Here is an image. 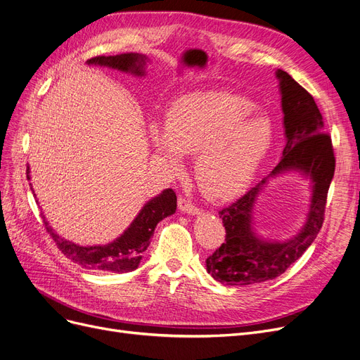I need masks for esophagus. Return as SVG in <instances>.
<instances>
[{"label":"esophagus","mask_w":360,"mask_h":360,"mask_svg":"<svg viewBox=\"0 0 360 360\" xmlns=\"http://www.w3.org/2000/svg\"><path fill=\"white\" fill-rule=\"evenodd\" d=\"M179 210L184 214H189V215H198L200 212L198 207L191 204V200L184 199V198H179Z\"/></svg>","instance_id":"1"}]
</instances>
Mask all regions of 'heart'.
Returning a JSON list of instances; mask_svg holds the SVG:
<instances>
[{"label": "heart", "mask_w": 360, "mask_h": 360, "mask_svg": "<svg viewBox=\"0 0 360 360\" xmlns=\"http://www.w3.org/2000/svg\"><path fill=\"white\" fill-rule=\"evenodd\" d=\"M254 102L232 93L184 96L150 125L155 152L172 171L181 156H195V177L208 199L232 200L245 193L273 143L269 118L252 113Z\"/></svg>", "instance_id": "heart-1"}]
</instances>
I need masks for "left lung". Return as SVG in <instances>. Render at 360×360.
Wrapping results in <instances>:
<instances>
[{
  "label": "left lung",
  "instance_id": "1",
  "mask_svg": "<svg viewBox=\"0 0 360 360\" xmlns=\"http://www.w3.org/2000/svg\"><path fill=\"white\" fill-rule=\"evenodd\" d=\"M283 113L285 148L279 164L255 188L221 210L226 240L207 258V271L226 285H257L281 276L304 254L323 223L329 184L335 171L330 137L325 133L322 113L314 98L282 69H276ZM300 174L309 180L311 200L307 220L288 240L266 238L257 232L253 211L257 196L270 179Z\"/></svg>",
  "mask_w": 360,
  "mask_h": 360
}]
</instances>
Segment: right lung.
I'll list each match as a JSON object with an SVG mask.
<instances>
[{
    "mask_svg": "<svg viewBox=\"0 0 360 360\" xmlns=\"http://www.w3.org/2000/svg\"><path fill=\"white\" fill-rule=\"evenodd\" d=\"M149 57L140 53H124L117 56H98L87 60V65L106 66L117 69L124 74H131L134 77L146 75V65ZM30 167L26 169V177L31 180ZM32 186V184H31ZM32 193L35 195L34 189ZM37 198V196H35ZM177 210V196L172 189H164L160 195L150 198L141 207L136 219L131 221L124 232L106 245H87L82 247L78 243L68 240L57 235L56 230L47 221L46 215H42L47 232L54 239L59 248L69 260L79 264L84 269L100 270L109 273H128L139 267L143 252L150 243V238L155 232L156 224L169 217Z\"/></svg>",
    "mask_w": 360,
    "mask_h": 360,
    "instance_id": "right-lung-1",
    "label": "right lung"
}]
</instances>
